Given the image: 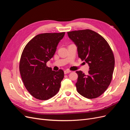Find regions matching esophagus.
<instances>
[{"label": "esophagus", "instance_id": "obj_1", "mask_svg": "<svg viewBox=\"0 0 130 130\" xmlns=\"http://www.w3.org/2000/svg\"><path fill=\"white\" fill-rule=\"evenodd\" d=\"M70 72H71V71H70V70H65L64 71V74H68V73H69Z\"/></svg>", "mask_w": 130, "mask_h": 130}]
</instances>
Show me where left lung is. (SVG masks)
I'll list each match as a JSON object with an SVG mask.
<instances>
[{
    "mask_svg": "<svg viewBox=\"0 0 130 130\" xmlns=\"http://www.w3.org/2000/svg\"><path fill=\"white\" fill-rule=\"evenodd\" d=\"M69 37L77 47L78 56L89 66L88 75L76 71L77 92L88 99L100 96L112 81L115 68V57L105 39L89 29L70 31Z\"/></svg>",
    "mask_w": 130,
    "mask_h": 130,
    "instance_id": "obj_1",
    "label": "left lung"
}]
</instances>
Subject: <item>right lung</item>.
<instances>
[{
	"label": "right lung",
	"mask_w": 130,
	"mask_h": 130,
	"mask_svg": "<svg viewBox=\"0 0 130 130\" xmlns=\"http://www.w3.org/2000/svg\"><path fill=\"white\" fill-rule=\"evenodd\" d=\"M65 32L36 35L25 45L19 62V71L27 91L37 99L46 100L58 92L64 72L46 66Z\"/></svg>",
	"instance_id": "add662e5"
}]
</instances>
